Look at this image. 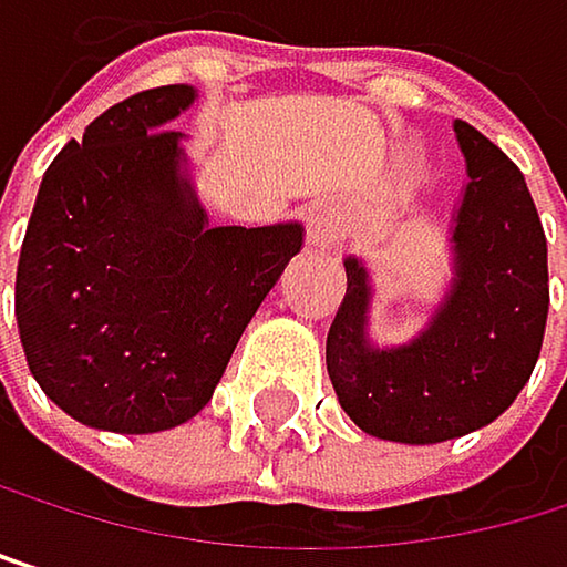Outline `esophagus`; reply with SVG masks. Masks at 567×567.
<instances>
[{"label":"esophagus","instance_id":"1","mask_svg":"<svg viewBox=\"0 0 567 567\" xmlns=\"http://www.w3.org/2000/svg\"><path fill=\"white\" fill-rule=\"evenodd\" d=\"M343 227H347V214L337 204H319L306 217V241L316 251H333L343 241Z\"/></svg>","mask_w":567,"mask_h":567}]
</instances>
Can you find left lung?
Instances as JSON below:
<instances>
[{
	"mask_svg": "<svg viewBox=\"0 0 567 567\" xmlns=\"http://www.w3.org/2000/svg\"><path fill=\"white\" fill-rule=\"evenodd\" d=\"M470 183L452 227V286L404 347L367 337L370 281L347 258V296L326 337V370L357 429L432 445L470 435L514 404L548 322V241L524 173L483 132L455 122Z\"/></svg>",
	"mask_w": 567,
	"mask_h": 567,
	"instance_id": "obj_1",
	"label": "left lung"
}]
</instances>
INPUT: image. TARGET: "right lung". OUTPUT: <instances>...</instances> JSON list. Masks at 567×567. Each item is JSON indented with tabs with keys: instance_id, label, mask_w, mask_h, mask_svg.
Masks as SVG:
<instances>
[{
	"instance_id": "add662e5",
	"label": "right lung",
	"mask_w": 567,
	"mask_h": 567,
	"mask_svg": "<svg viewBox=\"0 0 567 567\" xmlns=\"http://www.w3.org/2000/svg\"><path fill=\"white\" fill-rule=\"evenodd\" d=\"M189 84L138 91L50 163L16 268V322L47 398L145 435L214 398L245 326L302 248V224L207 227L169 128Z\"/></svg>"
}]
</instances>
